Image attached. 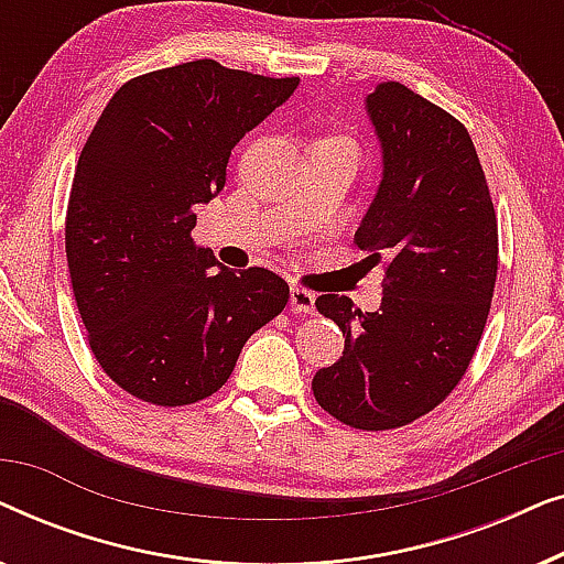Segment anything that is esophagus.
Here are the masks:
<instances>
[{
	"instance_id": "34e87169",
	"label": "esophagus",
	"mask_w": 564,
	"mask_h": 564,
	"mask_svg": "<svg viewBox=\"0 0 564 564\" xmlns=\"http://www.w3.org/2000/svg\"><path fill=\"white\" fill-rule=\"evenodd\" d=\"M290 307L295 313H313L315 311V295L311 290L292 288L290 290Z\"/></svg>"
}]
</instances>
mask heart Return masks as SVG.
Returning a JSON list of instances; mask_svg holds the SVG:
<instances>
[{
	"instance_id": "heart-1",
	"label": "heart",
	"mask_w": 564,
	"mask_h": 564,
	"mask_svg": "<svg viewBox=\"0 0 564 564\" xmlns=\"http://www.w3.org/2000/svg\"><path fill=\"white\" fill-rule=\"evenodd\" d=\"M344 143H346V141H344Z\"/></svg>"
}]
</instances>
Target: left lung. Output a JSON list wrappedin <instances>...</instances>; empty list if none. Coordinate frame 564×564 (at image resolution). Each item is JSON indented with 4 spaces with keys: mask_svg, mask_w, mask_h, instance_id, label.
<instances>
[{
    "mask_svg": "<svg viewBox=\"0 0 564 564\" xmlns=\"http://www.w3.org/2000/svg\"><path fill=\"white\" fill-rule=\"evenodd\" d=\"M382 180L359 223L365 261L384 264L382 303L315 300L346 336L313 395L346 426L384 431L434 411L467 372L498 274V223L467 128L398 82L365 97Z\"/></svg>",
    "mask_w": 564,
    "mask_h": 564,
    "instance_id": "1",
    "label": "left lung"
}]
</instances>
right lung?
Here are the masks:
<instances>
[{
  "label": "right lung",
  "instance_id": "add662e5",
  "mask_svg": "<svg viewBox=\"0 0 564 564\" xmlns=\"http://www.w3.org/2000/svg\"><path fill=\"white\" fill-rule=\"evenodd\" d=\"M300 79L213 58L130 79L99 115L66 213L74 297L99 367L153 405L218 392L251 334L288 305L261 267L218 264L195 243V207L226 187L234 145L288 102Z\"/></svg>",
  "mask_w": 564,
  "mask_h": 564
}]
</instances>
